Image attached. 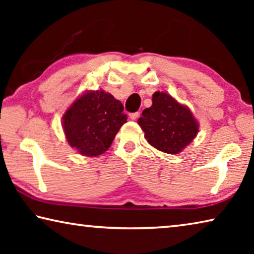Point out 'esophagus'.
I'll list each match as a JSON object with an SVG mask.
<instances>
[{
	"label": "esophagus",
	"mask_w": 254,
	"mask_h": 254,
	"mask_svg": "<svg viewBox=\"0 0 254 254\" xmlns=\"http://www.w3.org/2000/svg\"><path fill=\"white\" fill-rule=\"evenodd\" d=\"M128 117H130V119L134 121V120H136L137 117H139V112H135V113H131L130 115H128Z\"/></svg>",
	"instance_id": "1"
}]
</instances>
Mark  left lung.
Returning a JSON list of instances; mask_svg holds the SVG:
<instances>
[{
	"label": "left lung",
	"instance_id": "obj_1",
	"mask_svg": "<svg viewBox=\"0 0 254 254\" xmlns=\"http://www.w3.org/2000/svg\"><path fill=\"white\" fill-rule=\"evenodd\" d=\"M137 124L153 148L169 154L182 152L198 133V122L187 106L169 94L156 92L152 105L143 110Z\"/></svg>",
	"mask_w": 254,
	"mask_h": 254
}]
</instances>
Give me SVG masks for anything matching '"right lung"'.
<instances>
[{"label": "right lung", "mask_w": 254, "mask_h": 254, "mask_svg": "<svg viewBox=\"0 0 254 254\" xmlns=\"http://www.w3.org/2000/svg\"><path fill=\"white\" fill-rule=\"evenodd\" d=\"M123 110L121 102L102 89L84 93L63 117L67 142L86 157L104 153L127 122Z\"/></svg>", "instance_id": "1"}]
</instances>
